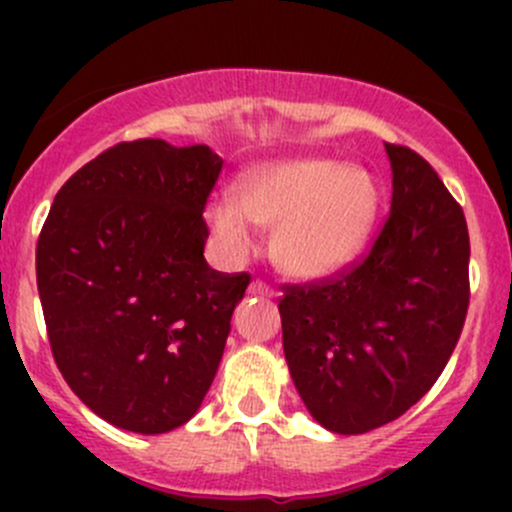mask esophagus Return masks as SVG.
Here are the masks:
<instances>
[{
	"instance_id": "1",
	"label": "esophagus",
	"mask_w": 512,
	"mask_h": 512,
	"mask_svg": "<svg viewBox=\"0 0 512 512\" xmlns=\"http://www.w3.org/2000/svg\"><path fill=\"white\" fill-rule=\"evenodd\" d=\"M247 294H250V297H275V292H272L270 287L265 285V282H260V280H255V282H250V287H247Z\"/></svg>"
}]
</instances>
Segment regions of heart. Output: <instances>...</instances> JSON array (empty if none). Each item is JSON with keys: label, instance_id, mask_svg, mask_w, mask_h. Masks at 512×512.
<instances>
[{"label": "heart", "instance_id": "b5f03b06", "mask_svg": "<svg viewBox=\"0 0 512 512\" xmlns=\"http://www.w3.org/2000/svg\"><path fill=\"white\" fill-rule=\"evenodd\" d=\"M379 215V188L366 170L332 158L255 165L235 183V203L213 200L205 223L225 255L245 257L255 230H275L272 250L289 277L314 282L364 252Z\"/></svg>", "mask_w": 512, "mask_h": 512}]
</instances>
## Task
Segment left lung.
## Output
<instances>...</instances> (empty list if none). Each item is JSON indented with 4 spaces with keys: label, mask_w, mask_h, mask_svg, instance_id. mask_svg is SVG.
Listing matches in <instances>:
<instances>
[{
    "label": "left lung",
    "mask_w": 512,
    "mask_h": 512,
    "mask_svg": "<svg viewBox=\"0 0 512 512\" xmlns=\"http://www.w3.org/2000/svg\"><path fill=\"white\" fill-rule=\"evenodd\" d=\"M391 213L364 262L287 287L282 347L304 406L327 431H374L441 376L468 312V225L436 170L386 143Z\"/></svg>",
    "instance_id": "left-lung-1"
}]
</instances>
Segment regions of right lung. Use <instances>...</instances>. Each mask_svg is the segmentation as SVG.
Segmentation results:
<instances>
[{
  "label": "right lung",
  "instance_id": "obj_1",
  "mask_svg": "<svg viewBox=\"0 0 512 512\" xmlns=\"http://www.w3.org/2000/svg\"><path fill=\"white\" fill-rule=\"evenodd\" d=\"M220 170L208 146L118 143L66 180L41 227L36 285L56 366L123 431L190 421L223 359L250 275L203 257Z\"/></svg>",
  "mask_w": 512,
  "mask_h": 512
}]
</instances>
